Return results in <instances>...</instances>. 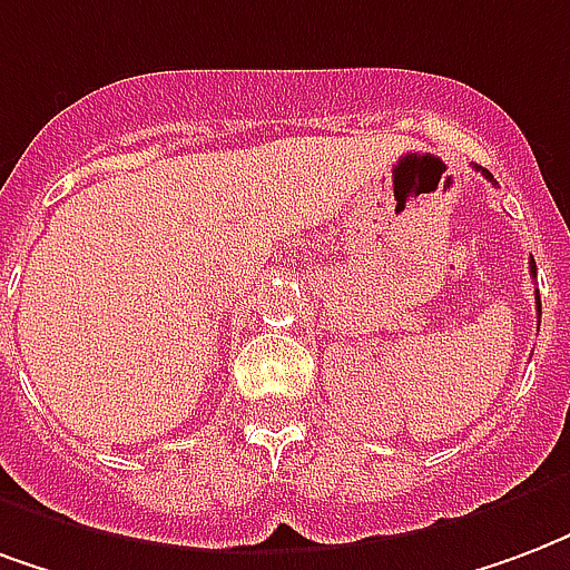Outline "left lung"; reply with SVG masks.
Here are the masks:
<instances>
[{"label":"left lung","mask_w":570,"mask_h":570,"mask_svg":"<svg viewBox=\"0 0 570 570\" xmlns=\"http://www.w3.org/2000/svg\"><path fill=\"white\" fill-rule=\"evenodd\" d=\"M483 175H487V178L492 180V175H489V171H483ZM532 274H534V263H532ZM534 302H538V311H541V296H534Z\"/></svg>","instance_id":"8db88e82"}]
</instances>
